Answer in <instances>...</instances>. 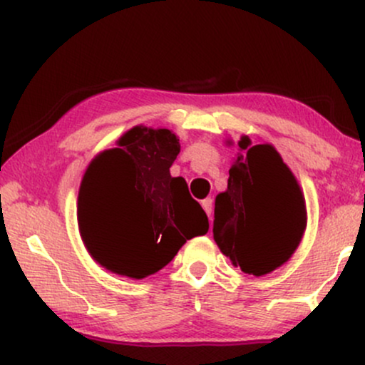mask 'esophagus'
Masks as SVG:
<instances>
[{
    "instance_id": "obj_1",
    "label": "esophagus",
    "mask_w": 365,
    "mask_h": 365,
    "mask_svg": "<svg viewBox=\"0 0 365 365\" xmlns=\"http://www.w3.org/2000/svg\"><path fill=\"white\" fill-rule=\"evenodd\" d=\"M202 207H204V211L207 212L209 220H211V215H212V199H204L202 200Z\"/></svg>"
}]
</instances>
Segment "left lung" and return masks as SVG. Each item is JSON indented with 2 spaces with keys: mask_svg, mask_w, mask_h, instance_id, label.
I'll use <instances>...</instances> for the list:
<instances>
[{
  "mask_svg": "<svg viewBox=\"0 0 365 365\" xmlns=\"http://www.w3.org/2000/svg\"><path fill=\"white\" fill-rule=\"evenodd\" d=\"M244 154L216 197L212 233L233 266L262 276L292 257L305 230V200L282 156L269 144L238 142Z\"/></svg>",
  "mask_w": 365,
  "mask_h": 365,
  "instance_id": "obj_1",
  "label": "left lung"
}]
</instances>
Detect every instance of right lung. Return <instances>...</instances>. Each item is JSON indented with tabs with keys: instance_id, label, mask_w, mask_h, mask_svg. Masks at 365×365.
<instances>
[{
	"instance_id": "add662e5",
	"label": "right lung",
	"mask_w": 365,
	"mask_h": 365,
	"mask_svg": "<svg viewBox=\"0 0 365 365\" xmlns=\"http://www.w3.org/2000/svg\"><path fill=\"white\" fill-rule=\"evenodd\" d=\"M91 163L78 192V225L92 257L106 269L142 279L163 269L209 221L182 177L170 168L180 153L166 128L135 127ZM117 223L113 245L103 228Z\"/></svg>"
}]
</instances>
